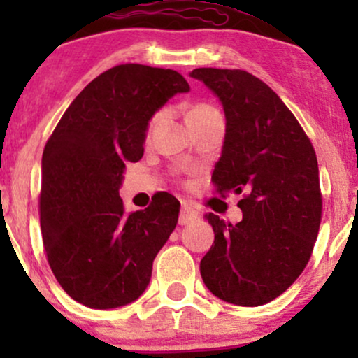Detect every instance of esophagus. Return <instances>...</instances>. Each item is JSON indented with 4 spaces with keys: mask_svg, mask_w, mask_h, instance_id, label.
Wrapping results in <instances>:
<instances>
[{
    "mask_svg": "<svg viewBox=\"0 0 358 358\" xmlns=\"http://www.w3.org/2000/svg\"><path fill=\"white\" fill-rule=\"evenodd\" d=\"M199 219V212L195 210V208L192 207V205L188 203H182V208H180V225H187V224H192L193 220Z\"/></svg>",
    "mask_w": 358,
    "mask_h": 358,
    "instance_id": "34e87169",
    "label": "esophagus"
}]
</instances>
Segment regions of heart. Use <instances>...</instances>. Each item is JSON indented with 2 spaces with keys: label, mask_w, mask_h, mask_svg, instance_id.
Returning a JSON list of instances; mask_svg holds the SVG:
<instances>
[{
  "label": "heart",
  "mask_w": 358,
  "mask_h": 358,
  "mask_svg": "<svg viewBox=\"0 0 358 358\" xmlns=\"http://www.w3.org/2000/svg\"><path fill=\"white\" fill-rule=\"evenodd\" d=\"M215 113H219V110H217L215 108H213V106L207 104V102H199V104H195L190 110H188L187 121L190 122V121H193V119H199V117L210 116V114H215ZM159 119H162V113H156L155 116L151 117L150 126H148V129H150V131L153 129V127L159 122Z\"/></svg>",
  "instance_id": "obj_1"
}]
</instances>
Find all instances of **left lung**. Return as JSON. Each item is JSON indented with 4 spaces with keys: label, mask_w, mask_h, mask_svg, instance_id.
Returning a JSON list of instances; mask_svg holds the SVG:
<instances>
[{
    "label": "left lung",
    "mask_w": 358,
    "mask_h": 358,
    "mask_svg": "<svg viewBox=\"0 0 358 358\" xmlns=\"http://www.w3.org/2000/svg\"><path fill=\"white\" fill-rule=\"evenodd\" d=\"M190 76L224 106L215 192L242 195L237 224L207 215L215 239L200 274L224 301L266 305L296 281L318 237L323 202L315 148L278 94L252 73L207 67Z\"/></svg>",
    "instance_id": "1"
}]
</instances>
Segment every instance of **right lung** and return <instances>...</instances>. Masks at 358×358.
<instances>
[{
  "label": "right lung",
  "mask_w": 358,
  "mask_h": 358,
  "mask_svg": "<svg viewBox=\"0 0 358 358\" xmlns=\"http://www.w3.org/2000/svg\"><path fill=\"white\" fill-rule=\"evenodd\" d=\"M188 90L171 69L116 65L73 99L45 145L38 200L45 254L59 285L84 306H124L150 282L180 202L162 192L145 210L126 213L119 185L126 163L143 158L151 116Z\"/></svg>",
  "instance_id": "add662e5"
}]
</instances>
